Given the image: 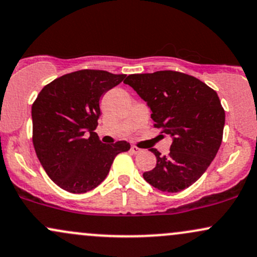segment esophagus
Here are the masks:
<instances>
[{
    "instance_id": "34e87169",
    "label": "esophagus",
    "mask_w": 257,
    "mask_h": 257,
    "mask_svg": "<svg viewBox=\"0 0 257 257\" xmlns=\"http://www.w3.org/2000/svg\"><path fill=\"white\" fill-rule=\"evenodd\" d=\"M131 152L134 153V154H137V153L141 152V148H138V147H136V146H132L131 147Z\"/></svg>"
}]
</instances>
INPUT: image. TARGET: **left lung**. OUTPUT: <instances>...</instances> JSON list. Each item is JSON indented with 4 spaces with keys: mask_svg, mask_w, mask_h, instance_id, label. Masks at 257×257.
I'll return each mask as SVG.
<instances>
[{
    "mask_svg": "<svg viewBox=\"0 0 257 257\" xmlns=\"http://www.w3.org/2000/svg\"><path fill=\"white\" fill-rule=\"evenodd\" d=\"M146 100L154 127L170 135V153L144 180L161 192L177 193L197 182L217 154L224 127V109L216 91L192 75L174 70L132 74L123 81Z\"/></svg>",
    "mask_w": 257,
    "mask_h": 257,
    "instance_id": "left-lung-1",
    "label": "left lung"
}]
</instances>
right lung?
Wrapping results in <instances>:
<instances>
[{
  "label": "right lung",
  "instance_id": "add662e5",
  "mask_svg": "<svg viewBox=\"0 0 257 257\" xmlns=\"http://www.w3.org/2000/svg\"><path fill=\"white\" fill-rule=\"evenodd\" d=\"M126 75L83 69L46 85L31 106L33 143L48 177L70 193L96 188L117 154L131 148L126 141L104 144L94 130L103 93Z\"/></svg>",
  "mask_w": 257,
  "mask_h": 257
}]
</instances>
